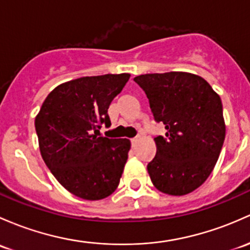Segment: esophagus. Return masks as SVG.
<instances>
[{"mask_svg":"<svg viewBox=\"0 0 250 250\" xmlns=\"http://www.w3.org/2000/svg\"><path fill=\"white\" fill-rule=\"evenodd\" d=\"M139 139H140V135H136L135 138H133V139H132V144H133V145H135V144L138 143Z\"/></svg>","mask_w":250,"mask_h":250,"instance_id":"1","label":"esophagus"}]
</instances>
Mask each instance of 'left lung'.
<instances>
[{
  "instance_id": "obj_1",
  "label": "left lung",
  "mask_w": 250,
  "mask_h": 250,
  "mask_svg": "<svg viewBox=\"0 0 250 250\" xmlns=\"http://www.w3.org/2000/svg\"><path fill=\"white\" fill-rule=\"evenodd\" d=\"M149 102L165 136L154 138L157 153L147 165L162 193L186 195L199 188L213 170L225 139L220 97L205 79L183 72L134 78Z\"/></svg>"
}]
</instances>
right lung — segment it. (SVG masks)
Here are the masks:
<instances>
[{"label": "right lung", "mask_w": 250, "mask_h": 250, "mask_svg": "<svg viewBox=\"0 0 250 250\" xmlns=\"http://www.w3.org/2000/svg\"><path fill=\"white\" fill-rule=\"evenodd\" d=\"M130 74L83 77L54 88L35 121L39 149L57 181L85 200L111 195L128 159L130 141L99 136L107 109Z\"/></svg>", "instance_id": "add662e5"}]
</instances>
